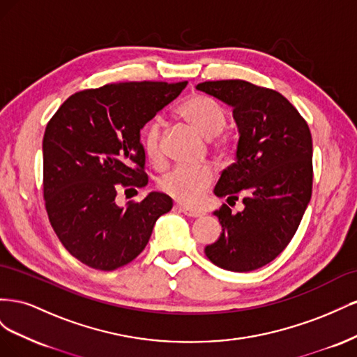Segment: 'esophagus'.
I'll return each instance as SVG.
<instances>
[{
  "mask_svg": "<svg viewBox=\"0 0 357 357\" xmlns=\"http://www.w3.org/2000/svg\"><path fill=\"white\" fill-rule=\"evenodd\" d=\"M174 208L178 210V211H181L183 214H186L188 218H201V215H202V211L193 210V208H188V207H185V205H181V204H177Z\"/></svg>",
  "mask_w": 357,
  "mask_h": 357,
  "instance_id": "obj_1",
  "label": "esophagus"
}]
</instances>
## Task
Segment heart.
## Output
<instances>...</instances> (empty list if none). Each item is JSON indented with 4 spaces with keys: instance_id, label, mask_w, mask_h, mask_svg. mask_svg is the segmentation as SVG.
<instances>
[{
    "instance_id": "1",
    "label": "heart",
    "mask_w": 357,
    "mask_h": 357,
    "mask_svg": "<svg viewBox=\"0 0 357 357\" xmlns=\"http://www.w3.org/2000/svg\"><path fill=\"white\" fill-rule=\"evenodd\" d=\"M177 114L189 123L195 131L205 138H214V149L220 156H228L234 149V139L228 134L220 131L226 123V113L222 105L204 95H190L183 101ZM162 134H164V123L160 119H153L143 134V144L147 156L153 162L162 159ZM214 180V172L211 167H176L164 176L159 181L160 189L167 195L186 205H197L202 195Z\"/></svg>"
}]
</instances>
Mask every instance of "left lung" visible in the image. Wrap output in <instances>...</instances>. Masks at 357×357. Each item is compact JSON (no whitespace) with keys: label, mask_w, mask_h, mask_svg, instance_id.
<instances>
[{"label":"left lung","mask_w":357,"mask_h":357,"mask_svg":"<svg viewBox=\"0 0 357 357\" xmlns=\"http://www.w3.org/2000/svg\"><path fill=\"white\" fill-rule=\"evenodd\" d=\"M234 109L238 126L235 162L214 188L226 201L243 198L244 210L223 204L218 241L205 247L210 261L248 273L282 253L298 229L312 189V139L307 122L282 93L244 80L197 84Z\"/></svg>","instance_id":"obj_1"}]
</instances>
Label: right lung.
<instances>
[{"mask_svg":"<svg viewBox=\"0 0 357 357\" xmlns=\"http://www.w3.org/2000/svg\"><path fill=\"white\" fill-rule=\"evenodd\" d=\"M188 82H129L71 95L46 126L43 190L53 231L84 265L113 271L142 253L172 199L150 192L119 207L121 189L144 188L139 131ZM137 192V190H135Z\"/></svg>","mask_w":357,"mask_h":357,"instance_id":"1","label":"right lung"}]
</instances>
